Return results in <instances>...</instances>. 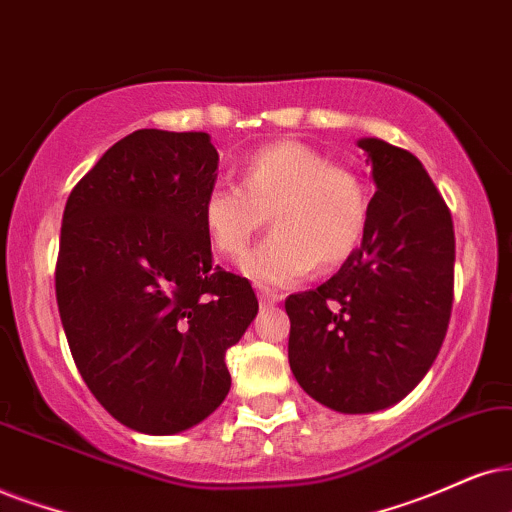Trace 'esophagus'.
<instances>
[{"instance_id": "34e87169", "label": "esophagus", "mask_w": 512, "mask_h": 512, "mask_svg": "<svg viewBox=\"0 0 512 512\" xmlns=\"http://www.w3.org/2000/svg\"><path fill=\"white\" fill-rule=\"evenodd\" d=\"M257 297H260L262 304H276L278 300H281V295H278L276 290L264 288V286H257Z\"/></svg>"}]
</instances>
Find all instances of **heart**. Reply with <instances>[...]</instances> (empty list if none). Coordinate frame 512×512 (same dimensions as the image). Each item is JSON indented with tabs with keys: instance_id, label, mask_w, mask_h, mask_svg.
Instances as JSON below:
<instances>
[{
	"instance_id": "heart-1",
	"label": "heart",
	"mask_w": 512,
	"mask_h": 512,
	"mask_svg": "<svg viewBox=\"0 0 512 512\" xmlns=\"http://www.w3.org/2000/svg\"><path fill=\"white\" fill-rule=\"evenodd\" d=\"M267 217L274 234L243 262L262 283H290L309 271L331 274L359 248L368 224L361 179L302 141H271L241 165V186L215 184L200 219L212 248L241 257Z\"/></svg>"
}]
</instances>
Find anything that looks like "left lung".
Wrapping results in <instances>:
<instances>
[{"instance_id":"8db88e82","label":"left lung","mask_w":512,"mask_h":512,"mask_svg":"<svg viewBox=\"0 0 512 512\" xmlns=\"http://www.w3.org/2000/svg\"><path fill=\"white\" fill-rule=\"evenodd\" d=\"M375 193L361 248L319 288L290 295L288 361L309 397L342 413L397 404L437 359L454 304L456 238L416 155L361 139Z\"/></svg>"}]
</instances>
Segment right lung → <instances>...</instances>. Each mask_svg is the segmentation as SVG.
<instances>
[{
  "label": "right lung",
  "mask_w": 512,
  "mask_h": 512,
  "mask_svg": "<svg viewBox=\"0 0 512 512\" xmlns=\"http://www.w3.org/2000/svg\"><path fill=\"white\" fill-rule=\"evenodd\" d=\"M205 132L137 129L70 191L56 302L77 371L127 428L174 435L231 387L226 349L257 314L250 281L212 262L200 208L217 179Z\"/></svg>",
  "instance_id": "1"
}]
</instances>
